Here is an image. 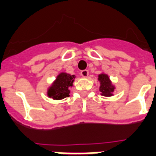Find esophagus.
Masks as SVG:
<instances>
[{
    "label": "esophagus",
    "instance_id": "1",
    "mask_svg": "<svg viewBox=\"0 0 156 156\" xmlns=\"http://www.w3.org/2000/svg\"><path fill=\"white\" fill-rule=\"evenodd\" d=\"M89 73H88V70H83L82 72H81V76L83 77V78H87V76H88Z\"/></svg>",
    "mask_w": 156,
    "mask_h": 156
}]
</instances>
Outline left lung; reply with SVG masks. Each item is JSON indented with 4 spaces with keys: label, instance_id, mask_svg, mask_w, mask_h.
<instances>
[{
    "label": "left lung",
    "instance_id": "1",
    "mask_svg": "<svg viewBox=\"0 0 156 156\" xmlns=\"http://www.w3.org/2000/svg\"><path fill=\"white\" fill-rule=\"evenodd\" d=\"M98 81L100 82V91L101 95L104 97H112L115 90V86L110 80L108 74L105 73H100L98 75Z\"/></svg>",
    "mask_w": 156,
    "mask_h": 156
}]
</instances>
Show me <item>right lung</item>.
<instances>
[{"instance_id": "right-lung-1", "label": "right lung", "mask_w": 156, "mask_h": 156, "mask_svg": "<svg viewBox=\"0 0 156 156\" xmlns=\"http://www.w3.org/2000/svg\"><path fill=\"white\" fill-rule=\"evenodd\" d=\"M75 78V75H71L65 72L59 73L51 85L47 88V97L56 101L69 97V87H73Z\"/></svg>"}]
</instances>
